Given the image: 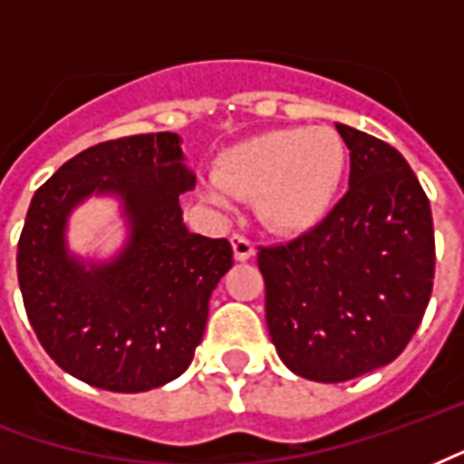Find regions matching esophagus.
<instances>
[{"mask_svg": "<svg viewBox=\"0 0 464 464\" xmlns=\"http://www.w3.org/2000/svg\"><path fill=\"white\" fill-rule=\"evenodd\" d=\"M231 246H233V256H236V260H241V263H246V260H250L253 256H256V246H253L243 233H233Z\"/></svg>", "mask_w": 464, "mask_h": 464, "instance_id": "obj_1", "label": "esophagus"}]
</instances>
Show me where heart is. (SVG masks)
Returning <instances> with one entry per match:
<instances>
[{"label":"heart","instance_id":"obj_1","mask_svg":"<svg viewBox=\"0 0 464 464\" xmlns=\"http://www.w3.org/2000/svg\"><path fill=\"white\" fill-rule=\"evenodd\" d=\"M346 174L344 140L329 127H283L228 147L214 164L211 198L253 201L270 231L297 236L324 221Z\"/></svg>","mask_w":464,"mask_h":464}]
</instances>
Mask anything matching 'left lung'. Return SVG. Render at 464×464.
Returning a JSON list of instances; mask_svg holds the SVG:
<instances>
[{
    "label": "left lung",
    "instance_id": "1",
    "mask_svg": "<svg viewBox=\"0 0 464 464\" xmlns=\"http://www.w3.org/2000/svg\"><path fill=\"white\" fill-rule=\"evenodd\" d=\"M349 191L300 238L260 246L266 322L283 363L339 383L396 359L423 319L435 276L430 201L386 142L337 125Z\"/></svg>",
    "mask_w": 464,
    "mask_h": 464
}]
</instances>
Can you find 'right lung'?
<instances>
[{"mask_svg": "<svg viewBox=\"0 0 464 464\" xmlns=\"http://www.w3.org/2000/svg\"><path fill=\"white\" fill-rule=\"evenodd\" d=\"M174 132L120 137L68 160L36 188L16 250L24 307L41 346L75 379L140 393L187 372L208 297L233 266L231 243L188 233L179 197L194 187ZM92 190L118 193L130 241L88 271L63 243L70 208Z\"/></svg>", "mask_w": 464, "mask_h": 464, "instance_id": "obj_1", "label": "right lung"}]
</instances>
